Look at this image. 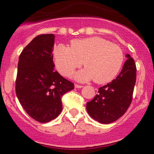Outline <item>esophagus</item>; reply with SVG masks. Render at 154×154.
I'll use <instances>...</instances> for the list:
<instances>
[{
    "label": "esophagus",
    "mask_w": 154,
    "mask_h": 154,
    "mask_svg": "<svg viewBox=\"0 0 154 154\" xmlns=\"http://www.w3.org/2000/svg\"><path fill=\"white\" fill-rule=\"evenodd\" d=\"M83 87L82 85H78V84H75V88H82Z\"/></svg>",
    "instance_id": "obj_1"
}]
</instances>
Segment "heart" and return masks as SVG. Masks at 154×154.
<instances>
[{"mask_svg": "<svg viewBox=\"0 0 154 154\" xmlns=\"http://www.w3.org/2000/svg\"><path fill=\"white\" fill-rule=\"evenodd\" d=\"M54 59L58 70L65 77L71 76L84 61L86 68L77 72L75 78L81 82L94 79L96 83L105 84L119 74L125 56L119 45L93 37L72 40L71 48L59 44L54 50Z\"/></svg>", "mask_w": 154, "mask_h": 154, "instance_id": "b5f03b06", "label": "heart"}]
</instances>
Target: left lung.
Returning a JSON list of instances; mask_svg holds the SVG:
<instances>
[{
	"instance_id": "left-lung-1",
	"label": "left lung",
	"mask_w": 154,
	"mask_h": 154,
	"mask_svg": "<svg viewBox=\"0 0 154 154\" xmlns=\"http://www.w3.org/2000/svg\"><path fill=\"white\" fill-rule=\"evenodd\" d=\"M116 79L98 89V94L87 103L89 115L98 122L109 124L119 119L130 106L136 82V65L129 54Z\"/></svg>"
}]
</instances>
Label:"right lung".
<instances>
[{"instance_id":"right-lung-1","label":"right lung","mask_w":154,"mask_h":154,"mask_svg":"<svg viewBox=\"0 0 154 154\" xmlns=\"http://www.w3.org/2000/svg\"><path fill=\"white\" fill-rule=\"evenodd\" d=\"M54 39L53 34L35 37L22 51L18 62L16 94L28 115L41 123L59 115L61 98L75 88L74 83L54 71Z\"/></svg>"}]
</instances>
